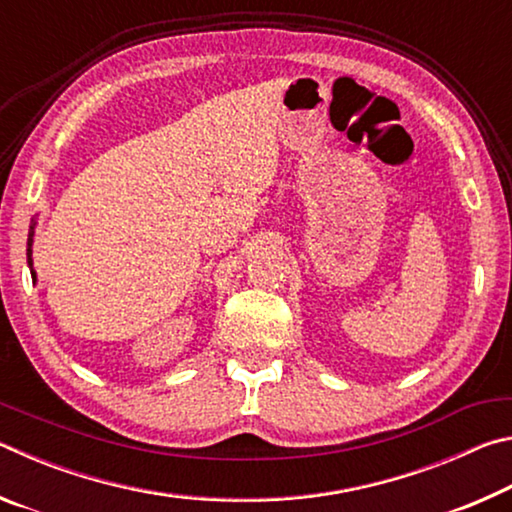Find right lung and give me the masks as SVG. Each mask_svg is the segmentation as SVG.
<instances>
[{
    "label": "right lung",
    "instance_id": "right-lung-1",
    "mask_svg": "<svg viewBox=\"0 0 512 512\" xmlns=\"http://www.w3.org/2000/svg\"><path fill=\"white\" fill-rule=\"evenodd\" d=\"M33 228H36V223H31V230H29V241H27V262L31 266V275L36 277V273H33V259H31V246H33Z\"/></svg>",
    "mask_w": 512,
    "mask_h": 512
}]
</instances>
